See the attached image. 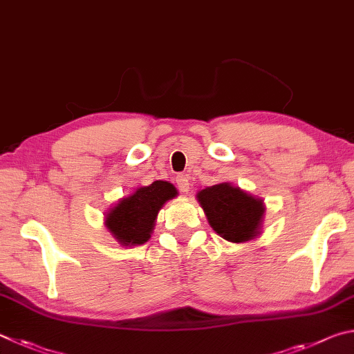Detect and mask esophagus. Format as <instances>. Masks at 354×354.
Instances as JSON below:
<instances>
[{
	"mask_svg": "<svg viewBox=\"0 0 354 354\" xmlns=\"http://www.w3.org/2000/svg\"><path fill=\"white\" fill-rule=\"evenodd\" d=\"M176 183H177V188L180 193H188L189 191V178H188V176H185V174L177 176Z\"/></svg>",
	"mask_w": 354,
	"mask_h": 354,
	"instance_id": "esophagus-1",
	"label": "esophagus"
}]
</instances>
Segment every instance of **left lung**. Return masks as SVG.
Returning <instances> with one entry per match:
<instances>
[{
    "label": "left lung",
    "instance_id": "obj_1",
    "mask_svg": "<svg viewBox=\"0 0 354 354\" xmlns=\"http://www.w3.org/2000/svg\"><path fill=\"white\" fill-rule=\"evenodd\" d=\"M209 225L230 243H245L257 236L261 227L264 205L259 199L230 183H219L197 194Z\"/></svg>",
    "mask_w": 354,
    "mask_h": 354
}]
</instances>
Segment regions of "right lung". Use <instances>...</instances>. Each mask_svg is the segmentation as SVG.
Masks as SVG:
<instances>
[{
  "mask_svg": "<svg viewBox=\"0 0 354 354\" xmlns=\"http://www.w3.org/2000/svg\"><path fill=\"white\" fill-rule=\"evenodd\" d=\"M177 196L171 183L157 180L141 187L107 214L105 225L122 245H140L151 238L153 222L166 201Z\"/></svg>",
  "mask_w": 354,
  "mask_h": 354,
  "instance_id": "1",
  "label": "right lung"
}]
</instances>
